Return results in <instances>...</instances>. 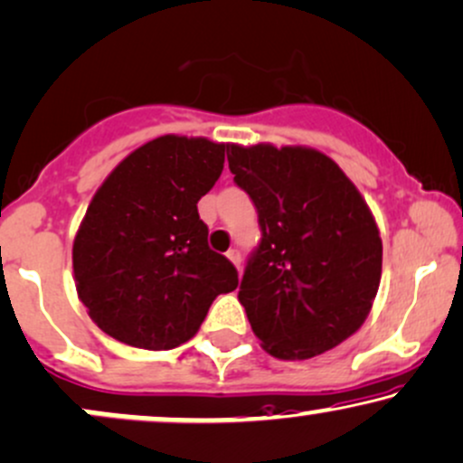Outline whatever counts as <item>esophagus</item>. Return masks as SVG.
Returning <instances> with one entry per match:
<instances>
[{
    "label": "esophagus",
    "instance_id": "obj_1",
    "mask_svg": "<svg viewBox=\"0 0 463 463\" xmlns=\"http://www.w3.org/2000/svg\"><path fill=\"white\" fill-rule=\"evenodd\" d=\"M227 258L232 260V264L236 266V269H241L242 258H241V251H238V249H230V251H227Z\"/></svg>",
    "mask_w": 463,
    "mask_h": 463
}]
</instances>
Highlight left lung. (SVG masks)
Returning a JSON list of instances; mask_svg holds the SVG:
<instances>
[{
    "label": "left lung",
    "mask_w": 463,
    "mask_h": 463,
    "mask_svg": "<svg viewBox=\"0 0 463 463\" xmlns=\"http://www.w3.org/2000/svg\"><path fill=\"white\" fill-rule=\"evenodd\" d=\"M227 160L262 230L238 292L253 334L279 360L334 349L362 327L382 281L371 208L312 146L227 145Z\"/></svg>",
    "instance_id": "obj_1"
}]
</instances>
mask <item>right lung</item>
<instances>
[{
  "label": "right lung",
  "instance_id": "add662e5",
  "mask_svg": "<svg viewBox=\"0 0 463 463\" xmlns=\"http://www.w3.org/2000/svg\"><path fill=\"white\" fill-rule=\"evenodd\" d=\"M225 143L166 134L132 151L97 188L73 241V275L92 323L110 338L168 351L197 334L238 270L208 247L197 203Z\"/></svg>",
  "mask_w": 463,
  "mask_h": 463
}]
</instances>
